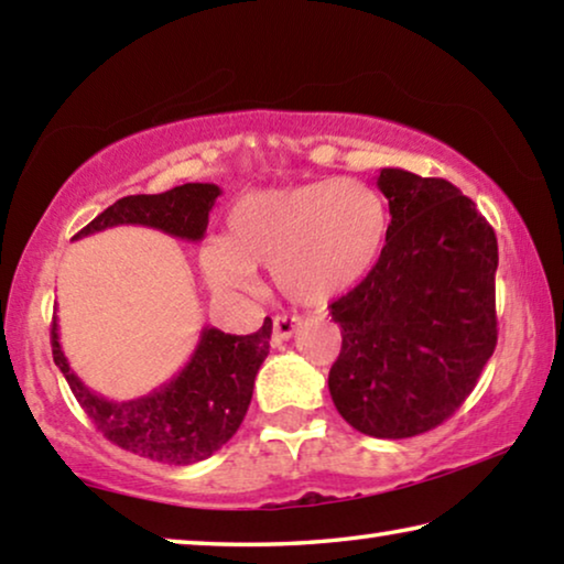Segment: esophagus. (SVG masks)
Returning a JSON list of instances; mask_svg holds the SVG:
<instances>
[{"mask_svg": "<svg viewBox=\"0 0 564 564\" xmlns=\"http://www.w3.org/2000/svg\"><path fill=\"white\" fill-rule=\"evenodd\" d=\"M301 318L296 314H279L273 318V339L275 341H285L291 339L293 332H296Z\"/></svg>", "mask_w": 564, "mask_h": 564, "instance_id": "34e87169", "label": "esophagus"}]
</instances>
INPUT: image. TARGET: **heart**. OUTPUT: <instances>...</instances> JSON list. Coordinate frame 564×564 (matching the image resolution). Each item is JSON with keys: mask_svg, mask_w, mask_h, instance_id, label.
I'll return each instance as SVG.
<instances>
[{"mask_svg": "<svg viewBox=\"0 0 564 564\" xmlns=\"http://www.w3.org/2000/svg\"><path fill=\"white\" fill-rule=\"evenodd\" d=\"M388 225L380 192L351 176L260 189L235 202L228 238L209 240L199 265L220 293H253L256 265H271L285 299L324 304L365 279Z\"/></svg>", "mask_w": 564, "mask_h": 564, "instance_id": "heart-1", "label": "heart"}]
</instances>
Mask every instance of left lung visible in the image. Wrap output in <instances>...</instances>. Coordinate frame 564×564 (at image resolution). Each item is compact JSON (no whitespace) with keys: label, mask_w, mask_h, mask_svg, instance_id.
I'll list each match as a JSON object with an SVG mask.
<instances>
[{"label":"left lung","mask_w":564,"mask_h":564,"mask_svg":"<svg viewBox=\"0 0 564 564\" xmlns=\"http://www.w3.org/2000/svg\"><path fill=\"white\" fill-rule=\"evenodd\" d=\"M384 248L332 304L341 351L329 372L339 415L372 438H413L464 405L497 349L494 228L438 176L382 170Z\"/></svg>","instance_id":"obj_1"}]
</instances>
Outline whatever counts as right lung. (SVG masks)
<instances>
[{
  "instance_id": "obj_1",
  "label": "right lung",
  "mask_w": 564,
  "mask_h": 564,
  "mask_svg": "<svg viewBox=\"0 0 564 564\" xmlns=\"http://www.w3.org/2000/svg\"><path fill=\"white\" fill-rule=\"evenodd\" d=\"M220 197L217 184L189 182L162 195H129L90 220L75 240L116 225H147L172 238H205L209 209ZM273 322L265 316L256 334L235 336L202 329L195 355L162 388L137 400H106L80 382L63 355L57 322L50 341L53 359L75 400L94 425L119 448L170 466H189L220 451L238 431L253 398L256 375L268 357Z\"/></svg>"
}]
</instances>
